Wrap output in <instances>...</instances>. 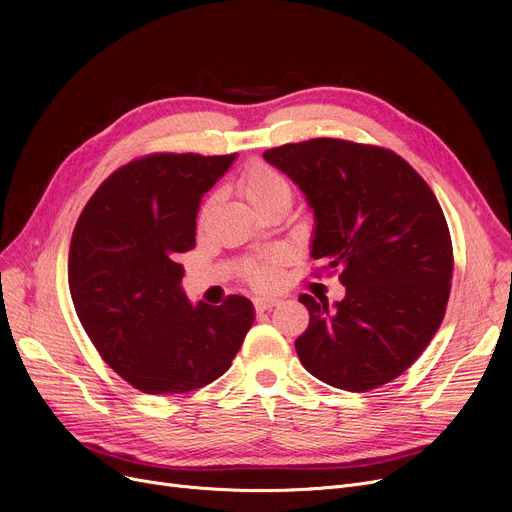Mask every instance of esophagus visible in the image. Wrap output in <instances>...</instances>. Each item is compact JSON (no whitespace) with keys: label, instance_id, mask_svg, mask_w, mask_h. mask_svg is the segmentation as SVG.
I'll return each mask as SVG.
<instances>
[{"label":"esophagus","instance_id":"1","mask_svg":"<svg viewBox=\"0 0 512 512\" xmlns=\"http://www.w3.org/2000/svg\"><path fill=\"white\" fill-rule=\"evenodd\" d=\"M280 303V299L278 297H255V307H257V311H265V309H272V307H276Z\"/></svg>","mask_w":512,"mask_h":512}]
</instances>
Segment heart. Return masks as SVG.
Segmentation results:
<instances>
[{"mask_svg":"<svg viewBox=\"0 0 512 512\" xmlns=\"http://www.w3.org/2000/svg\"><path fill=\"white\" fill-rule=\"evenodd\" d=\"M242 195H245L247 203L253 209L272 205V203L288 205L292 199V186L280 170L265 164H257L242 176ZM276 278H278V272L274 263H265L253 272V280L257 284H272Z\"/></svg>","mask_w":512,"mask_h":512,"instance_id":"b5f03b06","label":"heart"}]
</instances>
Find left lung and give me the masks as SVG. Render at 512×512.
<instances>
[{
  "label": "left lung",
  "mask_w": 512,
  "mask_h": 512,
  "mask_svg": "<svg viewBox=\"0 0 512 512\" xmlns=\"http://www.w3.org/2000/svg\"><path fill=\"white\" fill-rule=\"evenodd\" d=\"M265 161L305 193L311 257L338 272L334 307L301 294L309 328L297 355L317 380L367 392L405 373L438 332L452 280V240L427 182L390 149L311 139L267 149Z\"/></svg>",
  "instance_id": "8db88e82"
}]
</instances>
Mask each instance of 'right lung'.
I'll list each match as a JSON object with an SVG mask.
<instances>
[{
  "mask_svg": "<svg viewBox=\"0 0 512 512\" xmlns=\"http://www.w3.org/2000/svg\"><path fill=\"white\" fill-rule=\"evenodd\" d=\"M236 153H151L105 178L76 222L68 286L101 359L145 394H186L226 373L253 326L240 294L191 305L178 253L195 247L201 197Z\"/></svg>",
  "mask_w": 512,
  "mask_h": 512,
  "instance_id": "1",
  "label": "right lung"
}]
</instances>
